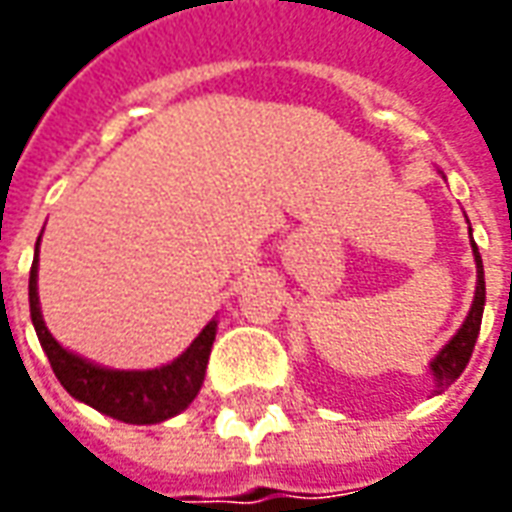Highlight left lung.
Listing matches in <instances>:
<instances>
[{
	"instance_id": "left-lung-1",
	"label": "left lung",
	"mask_w": 512,
	"mask_h": 512,
	"mask_svg": "<svg viewBox=\"0 0 512 512\" xmlns=\"http://www.w3.org/2000/svg\"><path fill=\"white\" fill-rule=\"evenodd\" d=\"M469 238H472V227H469ZM472 255L474 266H477V288H474V301L472 310L466 315V321L461 323V329L452 334V340L439 354L433 356V362L428 365L430 378H433V395H441L444 389H450L458 376H461L469 359H472L474 343H477V334H480V323H483V307H485V271H483V257L477 252V244L472 241Z\"/></svg>"
}]
</instances>
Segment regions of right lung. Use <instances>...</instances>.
Returning <instances> with one entry per match:
<instances>
[{
    "instance_id": "1",
    "label": "right lung",
    "mask_w": 512,
    "mask_h": 512,
    "mask_svg": "<svg viewBox=\"0 0 512 512\" xmlns=\"http://www.w3.org/2000/svg\"><path fill=\"white\" fill-rule=\"evenodd\" d=\"M38 255L40 238L35 244V260L29 271V315H32V326L38 332L40 345L49 356L51 370L68 389V395L128 425H156L189 408L205 381V367H208V356L216 340V318L169 365L153 367V370H115V367L95 365L84 356L62 348L43 321L38 296Z\"/></svg>"
}]
</instances>
